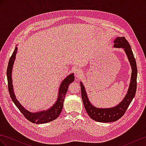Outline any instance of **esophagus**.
Returning <instances> with one entry per match:
<instances>
[{"mask_svg":"<svg viewBox=\"0 0 146 146\" xmlns=\"http://www.w3.org/2000/svg\"><path fill=\"white\" fill-rule=\"evenodd\" d=\"M75 76L77 78H80L82 74H83V73H82V71L80 69H77L76 71H75Z\"/></svg>","mask_w":146,"mask_h":146,"instance_id":"obj_1","label":"esophagus"}]
</instances>
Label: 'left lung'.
Instances as JSON below:
<instances>
[{
    "label": "left lung",
    "mask_w": 146,
    "mask_h": 146,
    "mask_svg": "<svg viewBox=\"0 0 146 146\" xmlns=\"http://www.w3.org/2000/svg\"><path fill=\"white\" fill-rule=\"evenodd\" d=\"M114 47L117 48H123L128 56L131 66L132 68L131 83L128 93L122 102L117 106L110 109H98L92 106L89 101L88 96L83 84L81 83V98L86 110L92 119L99 122L109 123L117 121L121 118L128 109L130 103L131 102L134 96L136 94L137 88V70L136 62L134 57L133 51L128 40L125 37H117L114 40Z\"/></svg>",
    "instance_id": "obj_1"
}]
</instances>
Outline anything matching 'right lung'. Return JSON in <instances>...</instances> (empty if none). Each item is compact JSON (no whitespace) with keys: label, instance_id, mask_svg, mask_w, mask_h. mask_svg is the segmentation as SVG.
<instances>
[{"label":"right lung","instance_id":"1","mask_svg":"<svg viewBox=\"0 0 146 146\" xmlns=\"http://www.w3.org/2000/svg\"><path fill=\"white\" fill-rule=\"evenodd\" d=\"M17 51V47L15 48L12 56L10 57L7 71L8 88L11 99L13 100L14 104H15V106L18 107V109L21 112L22 114L24 115V117L29 121L36 123V124H41V123H46L54 120L55 119L58 117L62 112L63 106V102H64L65 97L66 94L67 90H68V86L70 83L74 81V80L73 74H70L62 81L59 89L58 99L53 106L46 111H40L38 113H31V112L25 110V108L21 106V104L18 102L15 98V96L13 93L12 80V70L14 60L15 59Z\"/></svg>","mask_w":146,"mask_h":146}]
</instances>
